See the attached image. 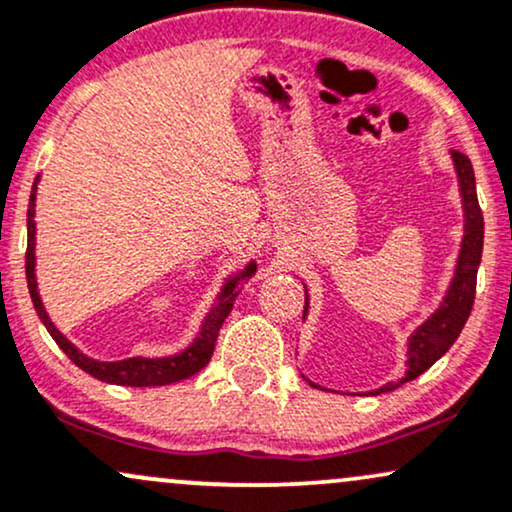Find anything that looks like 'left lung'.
I'll return each mask as SVG.
<instances>
[{"label":"left lung","mask_w":512,"mask_h":512,"mask_svg":"<svg viewBox=\"0 0 512 512\" xmlns=\"http://www.w3.org/2000/svg\"><path fill=\"white\" fill-rule=\"evenodd\" d=\"M451 155H453L455 171H458L460 195H463V209H465V236H463V248H460L458 267H455V276L451 286H448V293L446 298H443L439 310H436L427 322L417 326L415 334L410 336L408 372H405V377L398 381H391V384L381 386L377 391H372V396L398 389V386H403L405 381L417 379L422 372H427V369L453 346L455 338L460 336V331H463L467 317H470L472 312L474 291H477V269H479V262H482V248H484V217H482V209H479L477 186H474V171H472L470 159L458 150H453ZM305 315H307V300H305L303 319Z\"/></svg>","instance_id":"8db88e82"}]
</instances>
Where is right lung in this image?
Here are the masks:
<instances>
[{
	"mask_svg": "<svg viewBox=\"0 0 512 512\" xmlns=\"http://www.w3.org/2000/svg\"><path fill=\"white\" fill-rule=\"evenodd\" d=\"M35 193H38V178H35L33 190H30V202H28V250H26V279H28V291L30 298H33L35 310H38V317L42 319V324L47 326L49 336L57 341V346L64 350L66 355L71 357V362L88 372L90 377L107 381V384H119V386H166V384H176V381L193 377V374L200 372L202 367L207 365L209 357L214 353V343H217L219 329L224 324V319L229 317V312L233 310V300H236V286L238 281L250 279L255 274V262H250L245 267V272H240L238 276H233L224 283L221 288L217 305L209 310V315L202 322L200 336L195 338L193 346L183 350V353L171 355V357H128V360H116V362H100L92 360V357L83 355L80 350L73 346V343L66 338L57 326L52 324V319L42 307L40 293H38V281H35Z\"/></svg>",
	"mask_w": 512,
	"mask_h": 512,
	"instance_id": "1",
	"label": "right lung"
}]
</instances>
